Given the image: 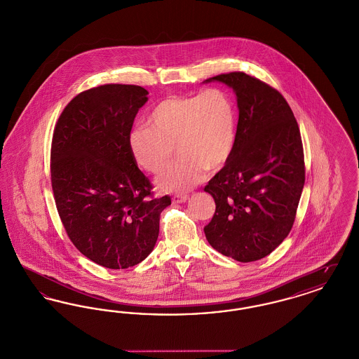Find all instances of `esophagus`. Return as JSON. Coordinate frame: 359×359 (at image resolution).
Instances as JSON below:
<instances>
[{
	"instance_id": "1",
	"label": "esophagus",
	"mask_w": 359,
	"mask_h": 359,
	"mask_svg": "<svg viewBox=\"0 0 359 359\" xmlns=\"http://www.w3.org/2000/svg\"><path fill=\"white\" fill-rule=\"evenodd\" d=\"M187 199V194H176V195H173L172 202H173V203H183V202H186Z\"/></svg>"
}]
</instances>
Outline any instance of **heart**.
Returning a JSON list of instances; mask_svg holds the SVG:
<instances>
[{"mask_svg":"<svg viewBox=\"0 0 359 359\" xmlns=\"http://www.w3.org/2000/svg\"><path fill=\"white\" fill-rule=\"evenodd\" d=\"M237 141V110L233 98L217 87L194 95H175L158 103L149 125H137L129 135V149L145 171H161L157 177L164 191H184L205 177V170H222Z\"/></svg>","mask_w":359,"mask_h":359,"instance_id":"obj_1","label":"heart"}]
</instances>
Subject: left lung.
I'll use <instances>...</instances> for the list:
<instances>
[{"mask_svg": "<svg viewBox=\"0 0 359 359\" xmlns=\"http://www.w3.org/2000/svg\"><path fill=\"white\" fill-rule=\"evenodd\" d=\"M237 95V141L227 164L205 186L215 214L205 227L208 243L239 262L271 255L287 238L306 180L300 129L285 98L245 72L205 79Z\"/></svg>", "mask_w": 359, "mask_h": 359, "instance_id": "1", "label": "left lung"}]
</instances>
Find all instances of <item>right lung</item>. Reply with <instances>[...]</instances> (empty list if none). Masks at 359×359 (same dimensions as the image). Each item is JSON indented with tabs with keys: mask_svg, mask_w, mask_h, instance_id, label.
<instances>
[{
	"mask_svg": "<svg viewBox=\"0 0 359 359\" xmlns=\"http://www.w3.org/2000/svg\"><path fill=\"white\" fill-rule=\"evenodd\" d=\"M148 91L102 85L78 94L55 125L53 198L75 248L109 269L135 266L151 255L168 195L154 198L129 149L136 114Z\"/></svg>",
	"mask_w": 359,
	"mask_h": 359,
	"instance_id": "right-lung-1",
	"label": "right lung"
}]
</instances>
